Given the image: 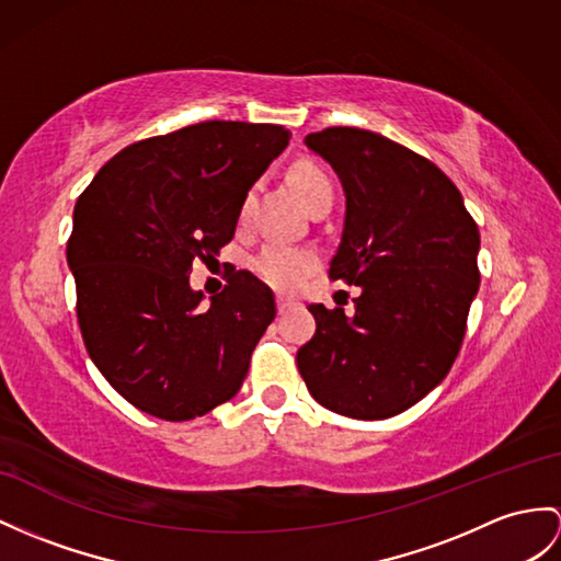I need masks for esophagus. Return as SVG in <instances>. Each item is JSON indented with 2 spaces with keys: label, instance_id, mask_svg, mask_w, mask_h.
Listing matches in <instances>:
<instances>
[{
  "label": "esophagus",
  "instance_id": "obj_1",
  "mask_svg": "<svg viewBox=\"0 0 561 561\" xmlns=\"http://www.w3.org/2000/svg\"><path fill=\"white\" fill-rule=\"evenodd\" d=\"M276 307H278V313H288V311H293L297 307V302H293V299H288V297H278L276 299Z\"/></svg>",
  "mask_w": 561,
  "mask_h": 561
}]
</instances>
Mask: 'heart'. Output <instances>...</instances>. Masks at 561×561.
Masks as SVG:
<instances>
[{
    "label": "heart",
    "mask_w": 561,
    "mask_h": 561,
    "mask_svg": "<svg viewBox=\"0 0 561 561\" xmlns=\"http://www.w3.org/2000/svg\"><path fill=\"white\" fill-rule=\"evenodd\" d=\"M290 178L299 197H302V202L307 204V209H311L313 204H319L321 199L333 197V181L328 178V173L319 167V163L299 161L293 169ZM250 207H252V195L244 197L242 202V216L250 211ZM311 266H313L311 252L288 248V244H280V242H271L254 262L259 276L278 290L297 288V285L302 283L307 273L311 271Z\"/></svg>",
    "instance_id": "b5f03b06"
}]
</instances>
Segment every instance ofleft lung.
I'll list each match as a JSON object with an SVG mask.
<instances>
[{
	"label": "left lung",
	"mask_w": 561,
	"mask_h": 561,
	"mask_svg": "<svg viewBox=\"0 0 561 561\" xmlns=\"http://www.w3.org/2000/svg\"><path fill=\"white\" fill-rule=\"evenodd\" d=\"M305 145L345 190L331 278L357 285L354 313L309 305L317 333L297 352L311 398L376 421L404 412L453 368L481 283V236L449 178L383 135L337 126Z\"/></svg>",
	"instance_id": "8db88e82"
}]
</instances>
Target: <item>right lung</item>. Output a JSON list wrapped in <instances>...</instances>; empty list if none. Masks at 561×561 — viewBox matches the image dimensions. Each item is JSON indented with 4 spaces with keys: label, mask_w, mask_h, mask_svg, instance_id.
Masks as SVG:
<instances>
[{
    "label": "right lung",
    "mask_w": 561,
    "mask_h": 561,
    "mask_svg": "<svg viewBox=\"0 0 561 561\" xmlns=\"http://www.w3.org/2000/svg\"><path fill=\"white\" fill-rule=\"evenodd\" d=\"M288 142L271 123H195L121 149L78 197L66 259L80 333L140 412L190 421L238 394L273 293L236 271L202 305L190 271L233 240L250 187Z\"/></svg>",
    "instance_id": "obj_1"
}]
</instances>
